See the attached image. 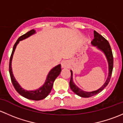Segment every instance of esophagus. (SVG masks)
<instances>
[{
  "label": "esophagus",
  "mask_w": 123,
  "mask_h": 123,
  "mask_svg": "<svg viewBox=\"0 0 123 123\" xmlns=\"http://www.w3.org/2000/svg\"><path fill=\"white\" fill-rule=\"evenodd\" d=\"M61 64H62V67L63 68H68V67H69V65L68 62L66 61V60L62 62Z\"/></svg>",
  "instance_id": "esophagus-1"
}]
</instances>
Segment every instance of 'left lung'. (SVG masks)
I'll use <instances>...</instances> for the list:
<instances>
[{
    "label": "left lung",
    "instance_id": "left-lung-1",
    "mask_svg": "<svg viewBox=\"0 0 123 123\" xmlns=\"http://www.w3.org/2000/svg\"><path fill=\"white\" fill-rule=\"evenodd\" d=\"M93 34H94V38L91 42L92 45L93 46H97V47L98 49L103 51L105 54L108 63L109 73L107 80L105 81L104 84L102 86V87H101L99 89L97 90V91H92V92H86V91H83V90L80 89L77 86H76V85L74 84L73 81V73H72V71L70 70L71 78L70 83H69L70 89L76 94L81 97H83V98H89V97L95 95L104 89L108 85L109 82H110L111 74H112V69H113V55H112L111 46H110L108 41L102 35L98 34L97 31H93Z\"/></svg>",
    "mask_w": 123,
    "mask_h": 123
}]
</instances>
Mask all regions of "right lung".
I'll return each instance as SVG.
<instances>
[{
	"mask_svg": "<svg viewBox=\"0 0 123 123\" xmlns=\"http://www.w3.org/2000/svg\"><path fill=\"white\" fill-rule=\"evenodd\" d=\"M35 33V31L34 30H32L31 31H28L26 32V34H24L22 36L20 37L16 42L15 43V45H13V50H12V54H11V57H10V61H9V70L10 76H11V81L13 84V86H14L15 89L16 91L19 93L21 95L22 97H25V98H27V99L34 100V101H39V100H41L44 99L45 97H47L49 95V93L51 92V89H52L53 83L55 79H56L57 77L60 74V72H61V65L59 64V65L56 66L54 68H53L50 72L48 74L47 79L45 80V83L40 88L37 89V90H34V91H26V90L24 89L21 86L19 85L17 81L15 79V77L13 76V73H12V57H13V53L15 50V49L16 47V45H18L20 41L23 40L24 39L26 38L29 37L30 36L32 35V34Z\"/></svg>",
	"mask_w": 123,
	"mask_h": 123,
	"instance_id": "right-lung-1",
	"label": "right lung"
}]
</instances>
